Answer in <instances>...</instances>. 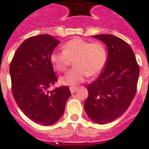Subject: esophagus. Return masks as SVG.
Segmentation results:
<instances>
[{"label":"esophagus","mask_w":149,"mask_h":149,"mask_svg":"<svg viewBox=\"0 0 149 149\" xmlns=\"http://www.w3.org/2000/svg\"><path fill=\"white\" fill-rule=\"evenodd\" d=\"M77 89H78V88L76 87V86H70V92H71V93L73 94V93H74V92L77 91Z\"/></svg>","instance_id":"1"}]
</instances>
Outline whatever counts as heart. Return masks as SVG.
Returning a JSON list of instances; mask_svg holds the SVG:
<instances>
[{
  "label": "heart",
  "instance_id": "heart-1",
  "mask_svg": "<svg viewBox=\"0 0 149 149\" xmlns=\"http://www.w3.org/2000/svg\"><path fill=\"white\" fill-rule=\"evenodd\" d=\"M63 47V51H54L51 54L54 68L58 72H65L73 61L75 67L60 79L63 85L81 83L88 75L98 74L105 67L107 53L102 43L74 38L64 43Z\"/></svg>",
  "mask_w": 149,
  "mask_h": 149
}]
</instances>
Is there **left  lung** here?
Here are the masks:
<instances>
[{
    "label": "left lung",
    "mask_w": 149,
    "mask_h": 149,
    "mask_svg": "<svg viewBox=\"0 0 149 149\" xmlns=\"http://www.w3.org/2000/svg\"><path fill=\"white\" fill-rule=\"evenodd\" d=\"M93 37L106 43L108 57L102 72L87 85L84 109L94 122L104 125L118 119L130 107L136 92L140 69L125 41L109 34Z\"/></svg>",
    "instance_id": "8db88e82"
}]
</instances>
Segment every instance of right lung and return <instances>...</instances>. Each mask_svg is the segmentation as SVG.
Masks as SVG:
<instances>
[{"mask_svg":"<svg viewBox=\"0 0 149 149\" xmlns=\"http://www.w3.org/2000/svg\"><path fill=\"white\" fill-rule=\"evenodd\" d=\"M59 41L43 34L25 40L17 48L9 67L12 92L21 111L42 125L58 121L71 95L67 86L49 88L58 81L51 54Z\"/></svg>","mask_w":149,"mask_h":149,"instance_id":"1","label":"right lung"}]
</instances>
